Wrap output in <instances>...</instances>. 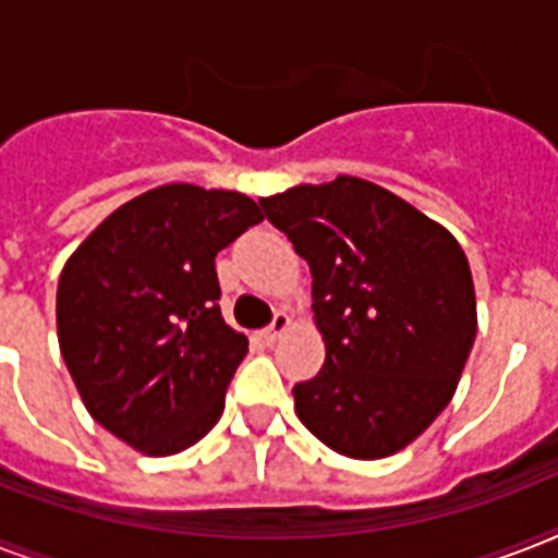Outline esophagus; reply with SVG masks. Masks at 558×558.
I'll list each match as a JSON object with an SVG mask.
<instances>
[{"label":"esophagus","mask_w":558,"mask_h":558,"mask_svg":"<svg viewBox=\"0 0 558 558\" xmlns=\"http://www.w3.org/2000/svg\"><path fill=\"white\" fill-rule=\"evenodd\" d=\"M289 324H292V318H289L287 313H275V318H271V324L263 330V341L266 344H275V341L283 336V332L289 330Z\"/></svg>","instance_id":"1"}]
</instances>
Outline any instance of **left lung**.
Instances as JSON below:
<instances>
[{
	"mask_svg": "<svg viewBox=\"0 0 558 558\" xmlns=\"http://www.w3.org/2000/svg\"><path fill=\"white\" fill-rule=\"evenodd\" d=\"M313 271L327 344L292 388L298 420L344 458L414 442L449 405L475 344L472 271L460 243L397 193L356 177L260 199Z\"/></svg>",
	"mask_w": 558,
	"mask_h": 558,
	"instance_id": "8db88e82",
	"label": "left lung"
}]
</instances>
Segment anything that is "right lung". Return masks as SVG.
Here are the masks:
<instances>
[{
	"label": "right lung",
	"mask_w": 558,
	"mask_h": 558,
	"mask_svg": "<svg viewBox=\"0 0 558 558\" xmlns=\"http://www.w3.org/2000/svg\"><path fill=\"white\" fill-rule=\"evenodd\" d=\"M263 219L236 191L161 185L112 210L63 266L57 339L83 405L168 458L217 425L248 339L219 313L214 257Z\"/></svg>",
	"instance_id": "add662e5"
}]
</instances>
